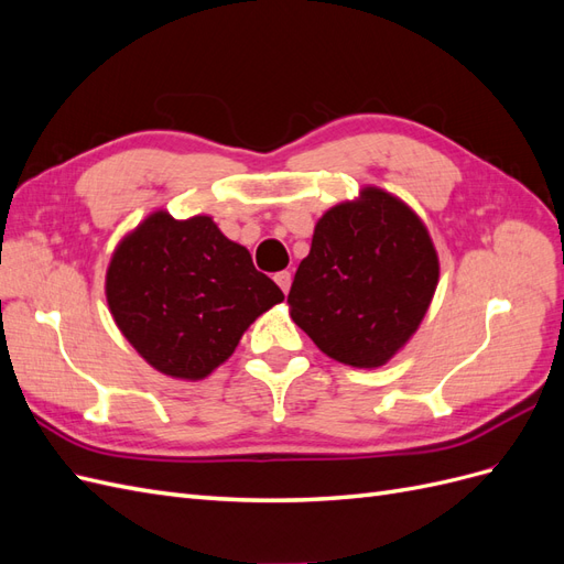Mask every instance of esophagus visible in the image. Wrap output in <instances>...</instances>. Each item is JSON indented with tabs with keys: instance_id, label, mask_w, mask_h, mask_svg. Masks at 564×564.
Returning a JSON list of instances; mask_svg holds the SVG:
<instances>
[{
	"instance_id": "obj_1",
	"label": "esophagus",
	"mask_w": 564,
	"mask_h": 564,
	"mask_svg": "<svg viewBox=\"0 0 564 564\" xmlns=\"http://www.w3.org/2000/svg\"><path fill=\"white\" fill-rule=\"evenodd\" d=\"M275 282L280 284L282 292L286 294V292H289V286H292V272H289V270H280L278 275H275Z\"/></svg>"
}]
</instances>
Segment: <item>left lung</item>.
<instances>
[{
	"label": "left lung",
	"mask_w": 564,
	"mask_h": 564,
	"mask_svg": "<svg viewBox=\"0 0 564 564\" xmlns=\"http://www.w3.org/2000/svg\"><path fill=\"white\" fill-rule=\"evenodd\" d=\"M437 280V251L419 214L367 185L317 220L289 315L332 360L377 369L416 334Z\"/></svg>",
	"instance_id": "1"
}]
</instances>
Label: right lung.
<instances>
[{"label":"right lung","mask_w":564,"mask_h":564,"mask_svg":"<svg viewBox=\"0 0 564 564\" xmlns=\"http://www.w3.org/2000/svg\"><path fill=\"white\" fill-rule=\"evenodd\" d=\"M106 299L119 332L152 369L202 381L284 294L212 216L178 220L160 209L112 251Z\"/></svg>","instance_id":"right-lung-1"}]
</instances>
